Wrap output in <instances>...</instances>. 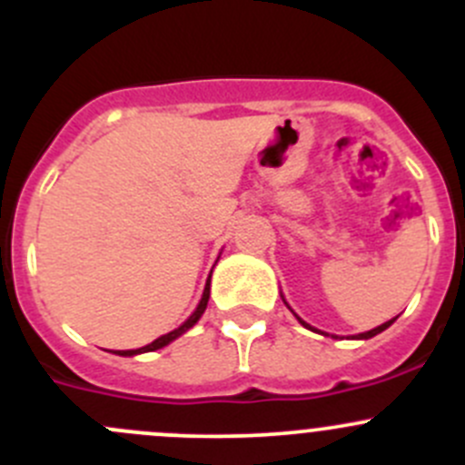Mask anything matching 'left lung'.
<instances>
[{"mask_svg":"<svg viewBox=\"0 0 465 465\" xmlns=\"http://www.w3.org/2000/svg\"><path fill=\"white\" fill-rule=\"evenodd\" d=\"M297 320H299V317H297ZM299 322H302V323H303V326H306V328H312V326H308V323H306V322H303V320H299ZM391 323H393V320H389V322H384V323H382V326L373 328V331H369V332H360V335H358V340H369V337L378 335V332H382V331H384V328H389V326H391Z\"/></svg>","mask_w":465,"mask_h":465,"instance_id":"left-lung-1","label":"left lung"}]
</instances>
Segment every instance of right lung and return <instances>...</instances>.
<instances>
[{
  "instance_id": "1",
  "label": "right lung",
  "mask_w": 465,
  "mask_h": 465,
  "mask_svg": "<svg viewBox=\"0 0 465 465\" xmlns=\"http://www.w3.org/2000/svg\"><path fill=\"white\" fill-rule=\"evenodd\" d=\"M209 285H211V276H209V281H206L204 294H203V299H200L198 308H195L193 315H191L189 320H186L184 323H182L180 328H175V331H171V332H166V335L157 337V340L150 341V344H148V346H143V349H137V351H119V355H137V353H145V351H157V349H162V346L171 344L173 340H177V337H180L182 332L189 331L191 326H195V322H198L200 317H203V312H204V308H206V302H209Z\"/></svg>"
}]
</instances>
